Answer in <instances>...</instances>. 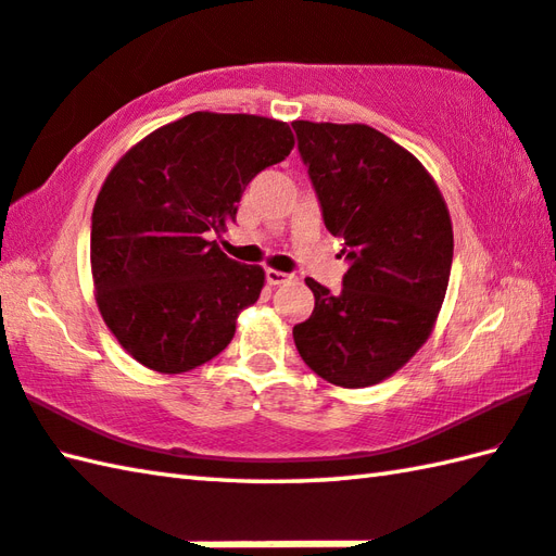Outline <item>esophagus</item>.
I'll return each mask as SVG.
<instances>
[{
	"label": "esophagus",
	"mask_w": 556,
	"mask_h": 556,
	"mask_svg": "<svg viewBox=\"0 0 556 556\" xmlns=\"http://www.w3.org/2000/svg\"><path fill=\"white\" fill-rule=\"evenodd\" d=\"M292 280L290 274H282V270H276V268H266V282L268 286H282V282Z\"/></svg>",
	"instance_id": "1"
}]
</instances>
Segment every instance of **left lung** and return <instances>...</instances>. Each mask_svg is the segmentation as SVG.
<instances>
[{"label": "left lung", "mask_w": 556, "mask_h": 556, "mask_svg": "<svg viewBox=\"0 0 556 556\" xmlns=\"http://www.w3.org/2000/svg\"><path fill=\"white\" fill-rule=\"evenodd\" d=\"M292 130L324 225L351 264L341 292L305 280L314 312L292 339L327 382L370 387L431 337L453 266V223L424 164L380 130L309 121Z\"/></svg>", "instance_id": "obj_1"}]
</instances>
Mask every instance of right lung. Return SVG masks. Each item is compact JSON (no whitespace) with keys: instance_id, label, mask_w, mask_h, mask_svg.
I'll return each mask as SVG.
<instances>
[{"instance_id":"obj_1","label":"right lung","mask_w":556,"mask_h":556,"mask_svg":"<svg viewBox=\"0 0 556 556\" xmlns=\"http://www.w3.org/2000/svg\"><path fill=\"white\" fill-rule=\"evenodd\" d=\"M292 148L282 121L195 111L113 166L91 213V276L103 321L144 368L188 372L232 341L264 268L211 237L235 219L247 184Z\"/></svg>"}]
</instances>
